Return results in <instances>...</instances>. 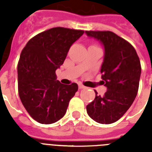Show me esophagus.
Masks as SVG:
<instances>
[{"mask_svg":"<svg viewBox=\"0 0 152 152\" xmlns=\"http://www.w3.org/2000/svg\"><path fill=\"white\" fill-rule=\"evenodd\" d=\"M85 87H84V86H83V84H81V83H79V88L80 89H84Z\"/></svg>","mask_w":152,"mask_h":152,"instance_id":"1","label":"esophagus"}]
</instances>
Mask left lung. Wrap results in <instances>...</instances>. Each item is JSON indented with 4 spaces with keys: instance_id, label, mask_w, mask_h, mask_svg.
I'll return each instance as SVG.
<instances>
[{
    "instance_id": "left-lung-1",
    "label": "left lung",
    "mask_w": 152,
    "mask_h": 152,
    "mask_svg": "<svg viewBox=\"0 0 152 152\" xmlns=\"http://www.w3.org/2000/svg\"><path fill=\"white\" fill-rule=\"evenodd\" d=\"M103 45L104 55L101 73L107 87L103 96H96L87 105V114L102 124L119 119L133 104L139 87L141 66L139 57L129 42L111 31H85Z\"/></svg>"
}]
</instances>
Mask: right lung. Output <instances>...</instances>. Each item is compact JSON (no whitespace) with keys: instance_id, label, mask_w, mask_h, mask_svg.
<instances>
[{"instance_id":"right-lung-1","label":"right lung","mask_w":152,"mask_h":152,"mask_svg":"<svg viewBox=\"0 0 152 152\" xmlns=\"http://www.w3.org/2000/svg\"><path fill=\"white\" fill-rule=\"evenodd\" d=\"M84 31L55 27L28 41L18 63V94L33 119L51 124L65 115L78 85L62 84L55 71L67 56L70 47Z\"/></svg>"}]
</instances>
